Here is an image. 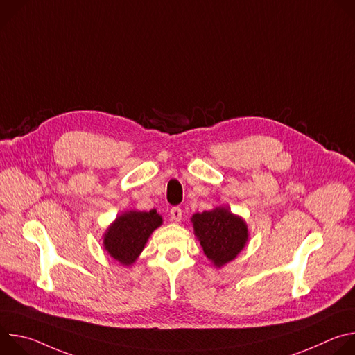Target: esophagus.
Here are the masks:
<instances>
[{
	"label": "esophagus",
	"instance_id": "obj_1",
	"mask_svg": "<svg viewBox=\"0 0 355 355\" xmlns=\"http://www.w3.org/2000/svg\"><path fill=\"white\" fill-rule=\"evenodd\" d=\"M170 215H171V219L174 222H180L181 218H182V209L180 207H174V208H171Z\"/></svg>",
	"mask_w": 355,
	"mask_h": 355
}]
</instances>
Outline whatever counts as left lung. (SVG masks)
Segmentation results:
<instances>
[{
	"instance_id": "left-lung-1",
	"label": "left lung",
	"mask_w": 355,
	"mask_h": 355,
	"mask_svg": "<svg viewBox=\"0 0 355 355\" xmlns=\"http://www.w3.org/2000/svg\"><path fill=\"white\" fill-rule=\"evenodd\" d=\"M192 223L205 256L216 267L232 261L248 239L244 220L233 215L227 208L195 214Z\"/></svg>"
}]
</instances>
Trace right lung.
Segmentation results:
<instances>
[{
	"label": "right lung",
	"mask_w": 355,
	"mask_h": 355,
	"mask_svg": "<svg viewBox=\"0 0 355 355\" xmlns=\"http://www.w3.org/2000/svg\"><path fill=\"white\" fill-rule=\"evenodd\" d=\"M162 222V216L155 209L150 212H126L118 216L105 233V250L121 264L130 266L144 248L151 232Z\"/></svg>",
	"instance_id": "1"
}]
</instances>
